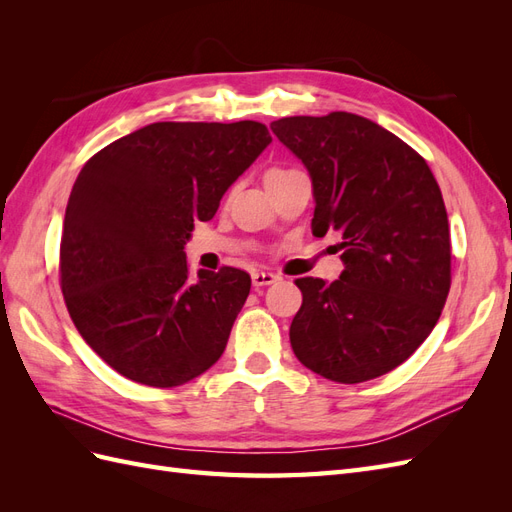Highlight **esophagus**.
I'll return each instance as SVG.
<instances>
[{
	"label": "esophagus",
	"mask_w": 512,
	"mask_h": 512,
	"mask_svg": "<svg viewBox=\"0 0 512 512\" xmlns=\"http://www.w3.org/2000/svg\"><path fill=\"white\" fill-rule=\"evenodd\" d=\"M277 280H280V277H277L275 273H269V271H254L252 273V284L254 286H271Z\"/></svg>",
	"instance_id": "34e87169"
}]
</instances>
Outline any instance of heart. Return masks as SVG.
I'll list each match as a JSON object with an SVG mask.
<instances>
[{
  "mask_svg": "<svg viewBox=\"0 0 512 512\" xmlns=\"http://www.w3.org/2000/svg\"><path fill=\"white\" fill-rule=\"evenodd\" d=\"M271 173H277V170H271Z\"/></svg>",
  "mask_w": 512,
  "mask_h": 512,
  "instance_id": "heart-1",
  "label": "heart"
}]
</instances>
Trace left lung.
Listing matches in <instances>:
<instances>
[{"label": "left lung", "instance_id": "8db88e82", "mask_svg": "<svg viewBox=\"0 0 512 512\" xmlns=\"http://www.w3.org/2000/svg\"><path fill=\"white\" fill-rule=\"evenodd\" d=\"M271 130L312 179V232L342 241L339 280H297L294 356L333 382L378 378L425 342L451 288L438 181L412 147L361 115L284 117Z\"/></svg>", "mask_w": 512, "mask_h": 512}]
</instances>
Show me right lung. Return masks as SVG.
I'll return each mask as SVG.
<instances>
[{"mask_svg": "<svg viewBox=\"0 0 512 512\" xmlns=\"http://www.w3.org/2000/svg\"><path fill=\"white\" fill-rule=\"evenodd\" d=\"M271 143L258 121H158L98 151L61 230V292L102 361L147 386H179L220 359L250 294L241 269L188 271L194 222Z\"/></svg>", "mask_w": 512, "mask_h": 512, "instance_id": "1", "label": "right lung"}]
</instances>
